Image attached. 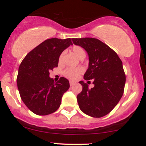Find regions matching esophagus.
<instances>
[{
  "label": "esophagus",
  "instance_id": "esophagus-1",
  "mask_svg": "<svg viewBox=\"0 0 146 146\" xmlns=\"http://www.w3.org/2000/svg\"><path fill=\"white\" fill-rule=\"evenodd\" d=\"M70 86H73V85H74L75 84V82H70Z\"/></svg>",
  "mask_w": 146,
  "mask_h": 146
}]
</instances>
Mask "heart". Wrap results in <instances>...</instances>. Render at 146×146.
I'll return each mask as SVG.
<instances>
[{
  "mask_svg": "<svg viewBox=\"0 0 146 146\" xmlns=\"http://www.w3.org/2000/svg\"><path fill=\"white\" fill-rule=\"evenodd\" d=\"M73 51L74 54L80 59H83L86 56V53H85L84 49L80 46H74L73 47ZM64 56V52L60 54L59 57V62H61ZM84 72L83 68L78 67V68H67L64 71V75L66 77V78L69 79L71 80H75L80 76V75L82 74Z\"/></svg>",
  "mask_w": 146,
  "mask_h": 146,
  "instance_id": "b5f03b06",
  "label": "heart"
}]
</instances>
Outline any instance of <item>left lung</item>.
I'll use <instances>...</instances> for the list:
<instances>
[{"instance_id":"left-lung-1","label":"left lung","mask_w":146,"mask_h":146,"mask_svg":"<svg viewBox=\"0 0 146 146\" xmlns=\"http://www.w3.org/2000/svg\"><path fill=\"white\" fill-rule=\"evenodd\" d=\"M88 55L89 64L84 79L93 81L88 88L84 82L79 83L82 90L77 96L80 110L90 117H102L116 106L123 94L125 75L122 62L115 51L100 40L93 38H72Z\"/></svg>"}]
</instances>
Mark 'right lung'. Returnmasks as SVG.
Returning <instances> with one entry per match:
<instances>
[{
    "label": "right lung",
    "instance_id": "1",
    "mask_svg": "<svg viewBox=\"0 0 146 146\" xmlns=\"http://www.w3.org/2000/svg\"><path fill=\"white\" fill-rule=\"evenodd\" d=\"M71 44V38L47 39L22 61L17 76L18 88L23 102L36 115L56 112L64 93L69 88L67 79L62 77L55 82L49 78V71L58 66L60 54Z\"/></svg>",
    "mask_w": 146,
    "mask_h": 146
}]
</instances>
